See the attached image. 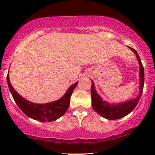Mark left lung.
<instances>
[{"mask_svg": "<svg viewBox=\"0 0 155 155\" xmlns=\"http://www.w3.org/2000/svg\"><path fill=\"white\" fill-rule=\"evenodd\" d=\"M130 49L134 51L136 54L137 59L138 60V63L140 65V91L139 95L136 98L132 99V100L126 101L125 103H122V104H109L106 101H103L101 96L97 93L94 87V83L92 81V87H91V96H92V105L94 110L97 112L98 114L102 116L104 118L108 119V120H118V119L122 118L125 117L126 115L129 114L131 111L136 108L139 101L140 96L142 95L143 89V84H144V71H143V67L142 65L141 60L140 59V57L137 51L133 48Z\"/></svg>", "mask_w": 155, "mask_h": 155, "instance_id": "8db88e82", "label": "left lung"}]
</instances>
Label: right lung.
I'll return each mask as SVG.
<instances>
[{"instance_id":"1","label":"right lung","mask_w":155,"mask_h":155,"mask_svg":"<svg viewBox=\"0 0 155 155\" xmlns=\"http://www.w3.org/2000/svg\"><path fill=\"white\" fill-rule=\"evenodd\" d=\"M7 82L14 100L22 112L30 118L43 122H52L58 120L66 112L70 105V98L73 90L78 84L77 81L71 85L68 89L65 95L59 100L45 104H38L27 101L16 91L11 84L8 74L7 75Z\"/></svg>"}]
</instances>
